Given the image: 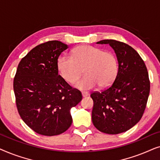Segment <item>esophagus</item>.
<instances>
[{"mask_svg":"<svg viewBox=\"0 0 160 160\" xmlns=\"http://www.w3.org/2000/svg\"><path fill=\"white\" fill-rule=\"evenodd\" d=\"M82 96L83 97H87V96L89 95V93L87 92H82Z\"/></svg>","mask_w":160,"mask_h":160,"instance_id":"34e87169","label":"esophagus"}]
</instances>
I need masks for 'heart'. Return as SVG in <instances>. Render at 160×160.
<instances>
[{
	"instance_id": "heart-1",
	"label": "heart",
	"mask_w": 160,
	"mask_h": 160,
	"mask_svg": "<svg viewBox=\"0 0 160 160\" xmlns=\"http://www.w3.org/2000/svg\"><path fill=\"white\" fill-rule=\"evenodd\" d=\"M58 68L65 82L74 83L82 74L85 76L75 84V87L89 90L99 84L108 87L114 82L119 72L117 56L92 46L82 45L72 51V57L61 56L58 61Z\"/></svg>"
}]
</instances>
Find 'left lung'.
<instances>
[{"label":"left lung","mask_w":160,"mask_h":160,"mask_svg":"<svg viewBox=\"0 0 160 160\" xmlns=\"http://www.w3.org/2000/svg\"><path fill=\"white\" fill-rule=\"evenodd\" d=\"M97 43L109 44L113 49L119 72L110 87L91 94L92 120L100 132L119 134L135 126L143 114L150 92L148 73L141 56L130 46L116 40Z\"/></svg>","instance_id":"obj_1"}]
</instances>
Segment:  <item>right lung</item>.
Listing matches in <instances>:
<instances>
[{
	"label": "right lung",
	"instance_id": "obj_1",
	"mask_svg": "<svg viewBox=\"0 0 160 160\" xmlns=\"http://www.w3.org/2000/svg\"><path fill=\"white\" fill-rule=\"evenodd\" d=\"M68 46L59 41L41 43L28 52L17 67L14 91L18 112L35 132L60 135L71 125V109L82 99L58 74V60Z\"/></svg>",
	"mask_w": 160,
	"mask_h": 160
}]
</instances>
